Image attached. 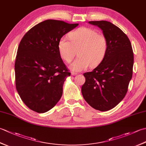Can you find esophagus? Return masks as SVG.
Returning <instances> with one entry per match:
<instances>
[{
    "label": "esophagus",
    "instance_id": "34e87169",
    "mask_svg": "<svg viewBox=\"0 0 146 146\" xmlns=\"http://www.w3.org/2000/svg\"><path fill=\"white\" fill-rule=\"evenodd\" d=\"M78 75V73H75V72H71V75L75 76V75Z\"/></svg>",
    "mask_w": 146,
    "mask_h": 146
}]
</instances>
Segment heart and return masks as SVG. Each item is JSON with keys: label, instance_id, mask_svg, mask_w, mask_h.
<instances>
[{"label": "heart", "instance_id": "heart-1", "mask_svg": "<svg viewBox=\"0 0 146 146\" xmlns=\"http://www.w3.org/2000/svg\"><path fill=\"white\" fill-rule=\"evenodd\" d=\"M70 40L65 37L58 42V50L61 57L70 63L78 52V57L70 65L75 71L86 70L89 66H97L103 61L108 51L106 37L97 31L82 27L73 31L68 35Z\"/></svg>", "mask_w": 146, "mask_h": 146}]
</instances>
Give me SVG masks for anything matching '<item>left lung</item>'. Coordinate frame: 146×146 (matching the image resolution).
Listing matches in <instances>:
<instances>
[{"instance_id":"8db88e82","label":"left lung","mask_w":146,"mask_h":146,"mask_svg":"<svg viewBox=\"0 0 146 146\" xmlns=\"http://www.w3.org/2000/svg\"><path fill=\"white\" fill-rule=\"evenodd\" d=\"M102 30L108 51L100 64L83 74L82 93L92 107L100 111L114 108L123 100L132 76L134 53L131 41L122 30L110 22L89 21Z\"/></svg>"}]
</instances>
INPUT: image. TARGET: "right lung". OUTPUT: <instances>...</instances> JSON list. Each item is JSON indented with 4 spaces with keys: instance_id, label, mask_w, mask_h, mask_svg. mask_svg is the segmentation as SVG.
Segmentation results:
<instances>
[{
    "instance_id": "add662e5",
    "label": "right lung",
    "mask_w": 146,
    "mask_h": 146,
    "mask_svg": "<svg viewBox=\"0 0 146 146\" xmlns=\"http://www.w3.org/2000/svg\"><path fill=\"white\" fill-rule=\"evenodd\" d=\"M78 25L48 19L37 24L22 38L15 61V87L31 110L44 113L55 106L70 76L58 50V42Z\"/></svg>"
}]
</instances>
